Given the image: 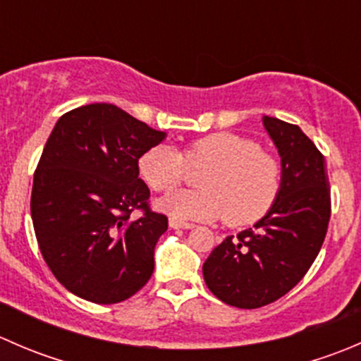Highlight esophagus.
Returning <instances> with one entry per match:
<instances>
[{
  "label": "esophagus",
  "instance_id": "1",
  "mask_svg": "<svg viewBox=\"0 0 361 361\" xmlns=\"http://www.w3.org/2000/svg\"><path fill=\"white\" fill-rule=\"evenodd\" d=\"M169 227L171 228H192L194 224H188V221H181L178 218H169Z\"/></svg>",
  "mask_w": 361,
  "mask_h": 361
}]
</instances>
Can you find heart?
I'll return each mask as SVG.
<instances>
[{
    "label": "heart",
    "mask_w": 361,
    "mask_h": 361,
    "mask_svg": "<svg viewBox=\"0 0 361 361\" xmlns=\"http://www.w3.org/2000/svg\"><path fill=\"white\" fill-rule=\"evenodd\" d=\"M188 167L204 169L201 190H183L159 202V207L183 220H218L228 227H248L272 209L285 183L283 164L250 137L213 133L178 152L167 145L148 148L137 169L152 190L167 194L187 180Z\"/></svg>",
    "instance_id": "1"
}]
</instances>
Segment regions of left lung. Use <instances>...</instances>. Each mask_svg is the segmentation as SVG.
Instances as JSON below:
<instances>
[{"label": "left lung", "mask_w": 361, "mask_h": 361, "mask_svg": "<svg viewBox=\"0 0 361 361\" xmlns=\"http://www.w3.org/2000/svg\"><path fill=\"white\" fill-rule=\"evenodd\" d=\"M264 126L281 155V194L253 228L228 235L202 265L214 297L239 309L272 304L304 278L322 250L332 213L322 152L298 126L274 116H264Z\"/></svg>", "instance_id": "1"}]
</instances>
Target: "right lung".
I'll return each mask as SVG.
<instances>
[{
  "instance_id": "add662e5",
  "label": "right lung",
  "mask_w": 361,
  "mask_h": 361,
  "mask_svg": "<svg viewBox=\"0 0 361 361\" xmlns=\"http://www.w3.org/2000/svg\"><path fill=\"white\" fill-rule=\"evenodd\" d=\"M115 104L64 113L35 171L36 241L57 281L96 304H116L154 274V250L167 216L150 207L137 160L164 140ZM133 210L142 216L133 221Z\"/></svg>"
}]
</instances>
